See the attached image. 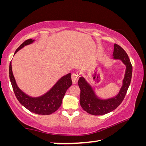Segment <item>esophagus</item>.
Here are the masks:
<instances>
[{
  "label": "esophagus",
  "instance_id": "34e87169",
  "mask_svg": "<svg viewBox=\"0 0 146 146\" xmlns=\"http://www.w3.org/2000/svg\"><path fill=\"white\" fill-rule=\"evenodd\" d=\"M78 75H76V73H73L72 74V80L74 84H76L78 82Z\"/></svg>",
  "mask_w": 146,
  "mask_h": 146
}]
</instances>
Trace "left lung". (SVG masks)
<instances>
[{"mask_svg":"<svg viewBox=\"0 0 146 146\" xmlns=\"http://www.w3.org/2000/svg\"><path fill=\"white\" fill-rule=\"evenodd\" d=\"M113 56V59L120 60L126 67L122 86L117 95L112 98L101 99L83 76L80 77L78 81L80 89V106L84 110L91 115H102L115 110L122 103L130 85L133 68L127 54L120 46L115 44Z\"/></svg>","mask_w":146,"mask_h":146,"instance_id":"left-lung-1","label":"left lung"}]
</instances>
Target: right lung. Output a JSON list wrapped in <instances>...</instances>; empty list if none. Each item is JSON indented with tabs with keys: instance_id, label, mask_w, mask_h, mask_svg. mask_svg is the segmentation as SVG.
<instances>
[{
	"instance_id": "obj_1",
	"label": "right lung",
	"mask_w": 146,
	"mask_h": 146,
	"mask_svg": "<svg viewBox=\"0 0 146 146\" xmlns=\"http://www.w3.org/2000/svg\"><path fill=\"white\" fill-rule=\"evenodd\" d=\"M34 41L35 40L31 38L24 41L17 49L15 54L25 46L32 44ZM9 73L12 87L17 100L27 110L38 115H48L56 111L60 107L66 91L72 85L71 74L68 73L59 79L51 90L44 95L38 97H31L24 93L17 86L12 71L11 62L9 64Z\"/></svg>"
}]
</instances>
